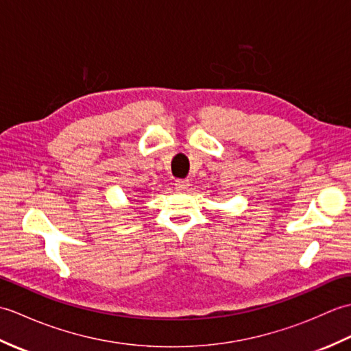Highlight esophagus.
Segmentation results:
<instances>
[{
  "instance_id": "1",
  "label": "esophagus",
  "mask_w": 351,
  "mask_h": 351,
  "mask_svg": "<svg viewBox=\"0 0 351 351\" xmlns=\"http://www.w3.org/2000/svg\"><path fill=\"white\" fill-rule=\"evenodd\" d=\"M189 185H190L189 180H176L175 181V187H176V190H180V191L187 190Z\"/></svg>"
}]
</instances>
